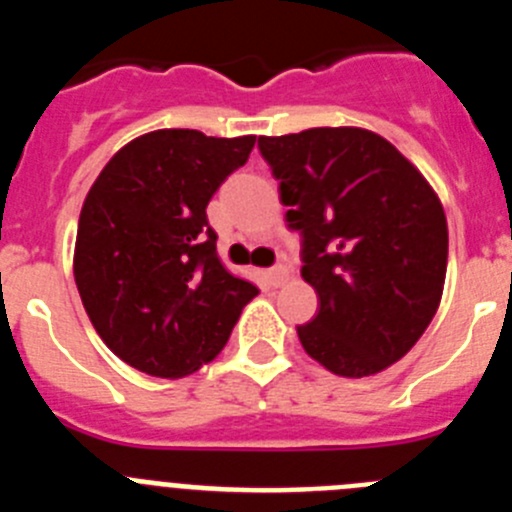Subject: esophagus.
<instances>
[{
	"label": "esophagus",
	"instance_id": "34e87169",
	"mask_svg": "<svg viewBox=\"0 0 512 512\" xmlns=\"http://www.w3.org/2000/svg\"><path fill=\"white\" fill-rule=\"evenodd\" d=\"M266 279H269L271 287H282V284L289 279V269H287V266H282V264L274 266V269L266 271Z\"/></svg>",
	"mask_w": 512,
	"mask_h": 512
}]
</instances>
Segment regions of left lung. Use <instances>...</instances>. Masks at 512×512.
Wrapping results in <instances>:
<instances>
[{"label": "left lung", "instance_id": "8db88e82", "mask_svg": "<svg viewBox=\"0 0 512 512\" xmlns=\"http://www.w3.org/2000/svg\"><path fill=\"white\" fill-rule=\"evenodd\" d=\"M302 279L318 315L302 348L341 377H369L408 354L441 302L449 228L436 192L390 140L361 128L259 138Z\"/></svg>", "mask_w": 512, "mask_h": 512}]
</instances>
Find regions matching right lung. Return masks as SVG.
<instances>
[{"instance_id":"1","label":"right lung","mask_w":512,"mask_h":512,"mask_svg":"<svg viewBox=\"0 0 512 512\" xmlns=\"http://www.w3.org/2000/svg\"><path fill=\"white\" fill-rule=\"evenodd\" d=\"M256 135L156 130L117 151L79 215L74 277L94 330L151 377L197 372L259 295L217 259L207 202Z\"/></svg>"}]
</instances>
